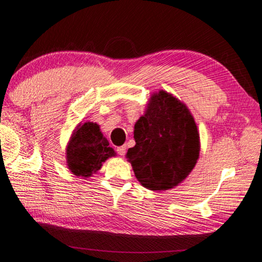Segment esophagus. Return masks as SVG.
Returning <instances> with one entry per match:
<instances>
[{
  "label": "esophagus",
  "instance_id": "1",
  "mask_svg": "<svg viewBox=\"0 0 262 262\" xmlns=\"http://www.w3.org/2000/svg\"><path fill=\"white\" fill-rule=\"evenodd\" d=\"M116 151H118V154L120 156H124V155H126V146L118 147V149H116Z\"/></svg>",
  "mask_w": 262,
  "mask_h": 262
}]
</instances>
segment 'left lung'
I'll use <instances>...</instances> for the list:
<instances>
[{
    "mask_svg": "<svg viewBox=\"0 0 262 262\" xmlns=\"http://www.w3.org/2000/svg\"><path fill=\"white\" fill-rule=\"evenodd\" d=\"M135 146L128 161L140 183L150 190H166L185 180L199 159L196 124L185 104L160 91L150 97L146 114L134 127Z\"/></svg>",
    "mask_w": 262,
    "mask_h": 262,
    "instance_id": "1",
    "label": "left lung"
}]
</instances>
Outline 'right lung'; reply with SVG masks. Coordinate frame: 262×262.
Returning <instances> with one entry per match:
<instances>
[{
	"mask_svg": "<svg viewBox=\"0 0 262 262\" xmlns=\"http://www.w3.org/2000/svg\"><path fill=\"white\" fill-rule=\"evenodd\" d=\"M114 154V149L109 147L99 126L94 122H84L74 132L68 144L67 163L74 174L87 178L96 173L102 163Z\"/></svg>",
	"mask_w": 262,
	"mask_h": 262,
	"instance_id": "obj_1",
	"label": "right lung"
}]
</instances>
